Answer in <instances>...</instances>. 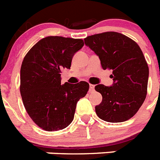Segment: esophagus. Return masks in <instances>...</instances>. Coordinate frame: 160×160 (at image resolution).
Returning a JSON list of instances; mask_svg holds the SVG:
<instances>
[{"mask_svg":"<svg viewBox=\"0 0 160 160\" xmlns=\"http://www.w3.org/2000/svg\"><path fill=\"white\" fill-rule=\"evenodd\" d=\"M94 85H93V84H89V91H90V92H92V91L94 90Z\"/></svg>","mask_w":160,"mask_h":160,"instance_id":"34e87169","label":"esophagus"}]
</instances>
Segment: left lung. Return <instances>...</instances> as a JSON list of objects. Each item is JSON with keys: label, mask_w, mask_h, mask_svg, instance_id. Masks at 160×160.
I'll list each match as a JSON object with an SVG mask.
<instances>
[{"label": "left lung", "mask_w": 160, "mask_h": 160, "mask_svg": "<svg viewBox=\"0 0 160 160\" xmlns=\"http://www.w3.org/2000/svg\"><path fill=\"white\" fill-rule=\"evenodd\" d=\"M84 44L100 58L104 70H112L113 84H98L102 101L95 107L100 119L119 123L132 118L146 99L149 68L142 49L121 33L107 32L84 39Z\"/></svg>", "instance_id": "obj_1"}]
</instances>
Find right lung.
Returning <instances> with one entry per match:
<instances>
[{
	"label": "right lung",
	"instance_id": "add662e5",
	"mask_svg": "<svg viewBox=\"0 0 160 160\" xmlns=\"http://www.w3.org/2000/svg\"><path fill=\"white\" fill-rule=\"evenodd\" d=\"M84 46L81 39L47 37L28 51L20 70V93L27 112L45 131L67 128L77 102L88 91L80 81L61 84V71L70 69L74 54Z\"/></svg>",
	"mask_w": 160,
	"mask_h": 160
}]
</instances>
